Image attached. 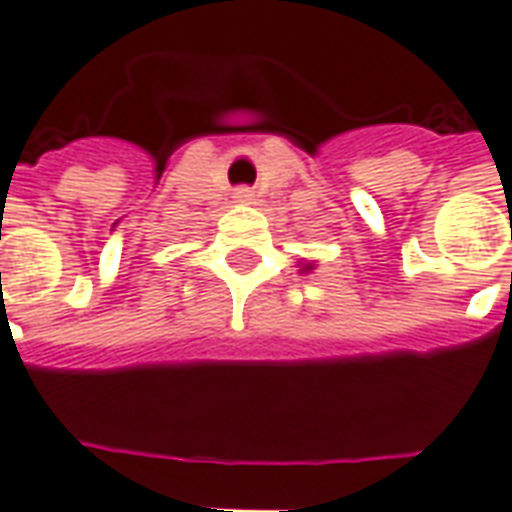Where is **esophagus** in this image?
<instances>
[{"label": "esophagus", "instance_id": "esophagus-1", "mask_svg": "<svg viewBox=\"0 0 512 512\" xmlns=\"http://www.w3.org/2000/svg\"><path fill=\"white\" fill-rule=\"evenodd\" d=\"M234 198H237L239 204H248V201H253V190H250V187H237V190H234Z\"/></svg>", "mask_w": 512, "mask_h": 512}]
</instances>
